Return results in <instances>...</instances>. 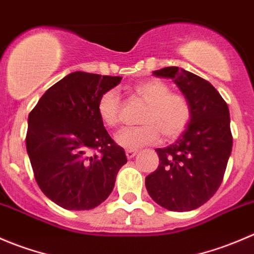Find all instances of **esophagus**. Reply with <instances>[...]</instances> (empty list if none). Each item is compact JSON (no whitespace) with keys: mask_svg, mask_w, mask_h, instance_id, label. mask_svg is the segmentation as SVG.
I'll use <instances>...</instances> for the list:
<instances>
[{"mask_svg":"<svg viewBox=\"0 0 254 254\" xmlns=\"http://www.w3.org/2000/svg\"><path fill=\"white\" fill-rule=\"evenodd\" d=\"M126 155L128 159H132V158H134L135 155H137V150L134 149H127L126 150Z\"/></svg>","mask_w":254,"mask_h":254,"instance_id":"esophagus-1","label":"esophagus"}]
</instances>
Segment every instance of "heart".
Here are the masks:
<instances>
[{
    "label": "heart",
    "mask_w": 254,
    "mask_h": 254,
    "mask_svg": "<svg viewBox=\"0 0 254 254\" xmlns=\"http://www.w3.org/2000/svg\"><path fill=\"white\" fill-rule=\"evenodd\" d=\"M133 91L147 104L140 119L143 126L121 130L116 137L117 144L125 149H139L159 142L162 133L167 139H174L187 129L191 117L189 102L182 95L170 94L167 84L148 80L135 85ZM97 114L105 126L116 127L121 121L119 92H104L97 102Z\"/></svg>",
    "instance_id": "1"
}]
</instances>
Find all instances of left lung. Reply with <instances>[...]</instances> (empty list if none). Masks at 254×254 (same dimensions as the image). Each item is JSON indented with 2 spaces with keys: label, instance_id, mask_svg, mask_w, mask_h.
Masks as SVG:
<instances>
[{
  "label": "left lung",
  "instance_id": "8db88e82",
  "mask_svg": "<svg viewBox=\"0 0 254 254\" xmlns=\"http://www.w3.org/2000/svg\"><path fill=\"white\" fill-rule=\"evenodd\" d=\"M170 79L188 100L191 117L173 144L157 148L159 165L145 178L149 196L170 211H190L217 191L232 150L230 111L217 90L178 66L153 71Z\"/></svg>",
  "mask_w": 254,
  "mask_h": 254
}]
</instances>
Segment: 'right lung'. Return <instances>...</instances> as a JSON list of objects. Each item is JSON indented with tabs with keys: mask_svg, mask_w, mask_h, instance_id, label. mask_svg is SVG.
Wrapping results in <instances>:
<instances>
[{
	"mask_svg": "<svg viewBox=\"0 0 254 254\" xmlns=\"http://www.w3.org/2000/svg\"><path fill=\"white\" fill-rule=\"evenodd\" d=\"M121 76L75 71L45 91L28 116L26 145L37 184L66 210H91L114 190L127 163L97 114L101 95ZM92 150L102 154L92 156Z\"/></svg>",
	"mask_w": 254,
	"mask_h": 254,
	"instance_id": "right-lung-1",
	"label": "right lung"
}]
</instances>
